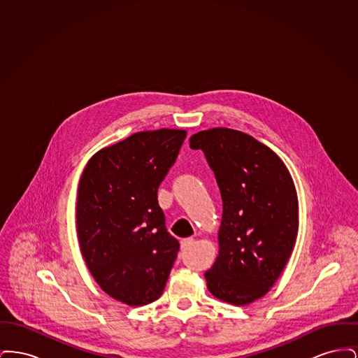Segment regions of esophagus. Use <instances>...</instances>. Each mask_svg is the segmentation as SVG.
Instances as JSON below:
<instances>
[{
  "instance_id": "obj_1",
  "label": "esophagus",
  "mask_w": 358,
  "mask_h": 358,
  "mask_svg": "<svg viewBox=\"0 0 358 358\" xmlns=\"http://www.w3.org/2000/svg\"><path fill=\"white\" fill-rule=\"evenodd\" d=\"M194 240L192 238H182L181 240V250H187L190 245H193Z\"/></svg>"
}]
</instances>
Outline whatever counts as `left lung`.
<instances>
[{"instance_id":"obj_1","label":"left lung","mask_w":358,"mask_h":358,"mask_svg":"<svg viewBox=\"0 0 358 358\" xmlns=\"http://www.w3.org/2000/svg\"><path fill=\"white\" fill-rule=\"evenodd\" d=\"M201 149L222 192L219 255L205 273L209 292L245 306L264 296L285 270L298 235V196L287 166L264 143L213 127L189 139Z\"/></svg>"}]
</instances>
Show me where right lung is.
I'll use <instances>...</instances> for the list:
<instances>
[{
    "label": "right lung",
    "mask_w": 358,
    "mask_h": 358,
    "mask_svg": "<svg viewBox=\"0 0 358 358\" xmlns=\"http://www.w3.org/2000/svg\"><path fill=\"white\" fill-rule=\"evenodd\" d=\"M185 136L180 129L138 131L94 154L80 176V252L99 287L127 306L161 296L180 250L157 192Z\"/></svg>",
    "instance_id": "obj_1"
}]
</instances>
